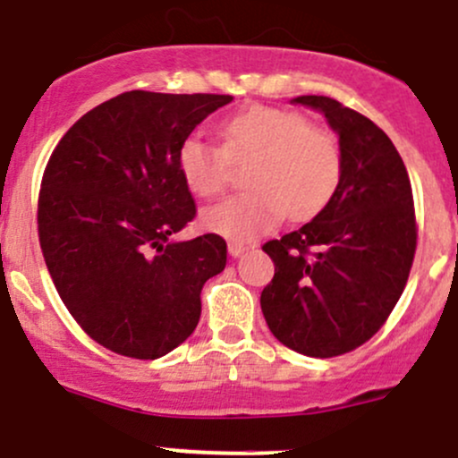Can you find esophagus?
Segmentation results:
<instances>
[{"mask_svg": "<svg viewBox=\"0 0 458 458\" xmlns=\"http://www.w3.org/2000/svg\"><path fill=\"white\" fill-rule=\"evenodd\" d=\"M247 244L244 242H240V240H231L229 242V256L231 258H238V256H242L244 251H247Z\"/></svg>", "mask_w": 458, "mask_h": 458, "instance_id": "1", "label": "esophagus"}]
</instances>
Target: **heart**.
Here are the masks:
<instances>
[{
	"instance_id": "heart-1",
	"label": "heart",
	"mask_w": 458,
	"mask_h": 458,
	"mask_svg": "<svg viewBox=\"0 0 458 458\" xmlns=\"http://www.w3.org/2000/svg\"><path fill=\"white\" fill-rule=\"evenodd\" d=\"M223 148L189 135L178 148V169L200 198H218L231 182V165L247 162L251 187L205 211V227L231 240H251L284 218L310 220L341 187L343 153L336 135L287 108L251 106L220 126Z\"/></svg>"
}]
</instances>
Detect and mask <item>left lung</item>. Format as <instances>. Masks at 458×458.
I'll return each mask as SVG.
<instances>
[{"mask_svg": "<svg viewBox=\"0 0 458 458\" xmlns=\"http://www.w3.org/2000/svg\"><path fill=\"white\" fill-rule=\"evenodd\" d=\"M318 108L338 133L343 178L311 223L262 244L276 265L260 307L271 334L298 354L332 359L368 343L396 307L416 253L410 175L369 117L325 95Z\"/></svg>", "mask_w": 458, "mask_h": 458, "instance_id": "left-lung-1", "label": "left lung"}]
</instances>
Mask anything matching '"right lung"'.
<instances>
[{
  "mask_svg": "<svg viewBox=\"0 0 458 458\" xmlns=\"http://www.w3.org/2000/svg\"><path fill=\"white\" fill-rule=\"evenodd\" d=\"M231 95L126 90L90 108L48 157L38 233L75 323L106 350L153 360L200 320L202 284L227 265V242L174 235L196 218L178 169L191 131Z\"/></svg>",
  "mask_w": 458,
  "mask_h": 458,
  "instance_id": "add662e5",
  "label": "right lung"
}]
</instances>
